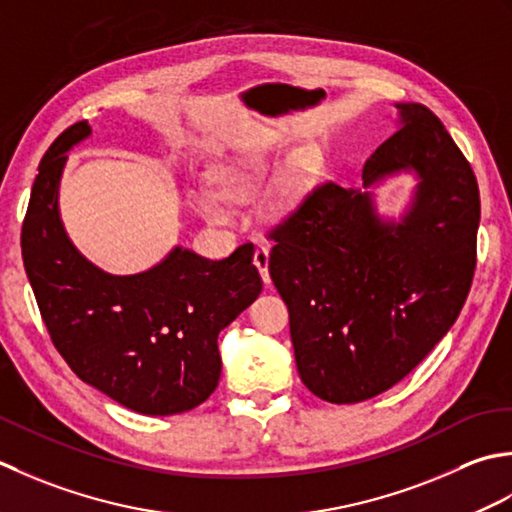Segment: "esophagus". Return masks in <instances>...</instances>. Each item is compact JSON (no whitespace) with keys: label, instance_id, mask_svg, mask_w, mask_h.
I'll list each match as a JSON object with an SVG mask.
<instances>
[{"label":"esophagus","instance_id":"1","mask_svg":"<svg viewBox=\"0 0 512 512\" xmlns=\"http://www.w3.org/2000/svg\"><path fill=\"white\" fill-rule=\"evenodd\" d=\"M254 265L258 267L260 276H263V283L269 285L271 278H269V247L267 245H258L256 252H254Z\"/></svg>","mask_w":512,"mask_h":512}]
</instances>
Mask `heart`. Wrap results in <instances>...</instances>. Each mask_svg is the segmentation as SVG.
<instances>
[{
  "mask_svg": "<svg viewBox=\"0 0 512 512\" xmlns=\"http://www.w3.org/2000/svg\"><path fill=\"white\" fill-rule=\"evenodd\" d=\"M260 176H263V165L254 159H241V161L225 165L223 170H218L216 181L225 196H241L249 190H254L260 181ZM196 205H198V210H201V214L205 218H210V221H214V223L227 221L229 212H227V205H225L221 194H216V192L198 194Z\"/></svg>",
  "mask_w": 512,
  "mask_h": 512,
  "instance_id": "1",
  "label": "heart"
}]
</instances>
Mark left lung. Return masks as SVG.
<instances>
[{
	"label": "left lung",
	"mask_w": 512,
	"mask_h": 512,
	"mask_svg": "<svg viewBox=\"0 0 512 512\" xmlns=\"http://www.w3.org/2000/svg\"><path fill=\"white\" fill-rule=\"evenodd\" d=\"M400 130L364 163L362 187L413 172L400 223L369 190L314 187L269 232V276L289 309L296 367L331 404H356L409 375L460 316L477 256L471 163L422 103H395Z\"/></svg>",
	"instance_id": "left-lung-1"
}]
</instances>
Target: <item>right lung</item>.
<instances>
[{
	"mask_svg": "<svg viewBox=\"0 0 512 512\" xmlns=\"http://www.w3.org/2000/svg\"><path fill=\"white\" fill-rule=\"evenodd\" d=\"M70 125L39 163L22 227L30 287L68 367L90 387L143 415L190 411L221 378L218 333L263 289L254 245L223 260L174 247L159 265L112 276L83 258L59 216V181L72 145L90 137Z\"/></svg>",
	"mask_w": 512,
	"mask_h": 512,
	"instance_id": "1",
	"label": "right lung"
}]
</instances>
